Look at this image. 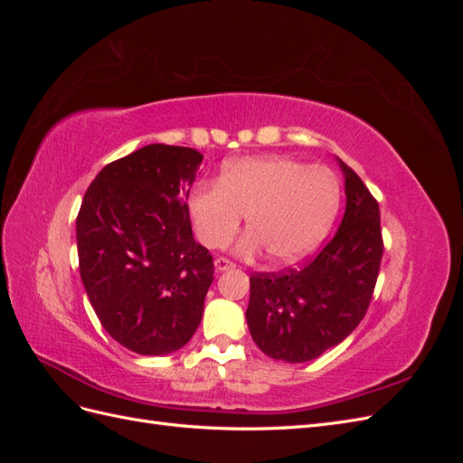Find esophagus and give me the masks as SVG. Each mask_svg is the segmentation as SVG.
I'll use <instances>...</instances> for the list:
<instances>
[{
    "mask_svg": "<svg viewBox=\"0 0 463 463\" xmlns=\"http://www.w3.org/2000/svg\"><path fill=\"white\" fill-rule=\"evenodd\" d=\"M214 266H216V270L218 272H226V270H230V269H233V262L232 260H228V259H223V257H220V259H216L214 260Z\"/></svg>",
    "mask_w": 463,
    "mask_h": 463,
    "instance_id": "1",
    "label": "esophagus"
}]
</instances>
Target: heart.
<instances>
[{"mask_svg":"<svg viewBox=\"0 0 463 463\" xmlns=\"http://www.w3.org/2000/svg\"><path fill=\"white\" fill-rule=\"evenodd\" d=\"M338 206L340 184L332 170L279 154L232 160L218 184L194 185L187 199L191 226L204 247H226L245 214L249 232L235 250L253 257L266 249L274 264L311 255Z\"/></svg>","mask_w":463,"mask_h":463,"instance_id":"b5f03b06","label":"heart"}]
</instances>
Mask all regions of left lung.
<instances>
[{
    "mask_svg": "<svg viewBox=\"0 0 463 463\" xmlns=\"http://www.w3.org/2000/svg\"><path fill=\"white\" fill-rule=\"evenodd\" d=\"M345 213L332 240L301 269L249 278L247 326L262 354L307 363L338 345L365 317L383 259L378 203L340 158Z\"/></svg>",
    "mask_w": 463,
    "mask_h": 463,
    "instance_id": "1",
    "label": "left lung"
}]
</instances>
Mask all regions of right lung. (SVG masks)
Instances as JSON below:
<instances>
[{
	"mask_svg": "<svg viewBox=\"0 0 463 463\" xmlns=\"http://www.w3.org/2000/svg\"><path fill=\"white\" fill-rule=\"evenodd\" d=\"M201 162L194 148L148 145L108 164L82 199V286L104 330L135 354L170 355L201 325L214 279L187 213Z\"/></svg>",
	"mask_w": 463,
	"mask_h": 463,
	"instance_id": "add662e5",
	"label": "right lung"
}]
</instances>
